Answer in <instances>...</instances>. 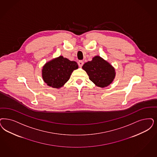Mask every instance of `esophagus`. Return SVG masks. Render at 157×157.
I'll return each instance as SVG.
<instances>
[{
  "mask_svg": "<svg viewBox=\"0 0 157 157\" xmlns=\"http://www.w3.org/2000/svg\"><path fill=\"white\" fill-rule=\"evenodd\" d=\"M83 64H84V62L83 61H79V62H78V65H79V67H82V65H83Z\"/></svg>",
  "mask_w": 157,
  "mask_h": 157,
  "instance_id": "1",
  "label": "esophagus"
}]
</instances>
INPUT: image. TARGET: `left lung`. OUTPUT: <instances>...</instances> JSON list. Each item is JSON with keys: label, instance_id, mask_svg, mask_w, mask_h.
Segmentation results:
<instances>
[{"label": "left lung", "instance_id": "left-lung-1", "mask_svg": "<svg viewBox=\"0 0 157 157\" xmlns=\"http://www.w3.org/2000/svg\"><path fill=\"white\" fill-rule=\"evenodd\" d=\"M82 68L86 72L90 80L101 88L109 86L115 78L114 67L99 56H94L92 61L85 63Z\"/></svg>", "mask_w": 157, "mask_h": 157}]
</instances>
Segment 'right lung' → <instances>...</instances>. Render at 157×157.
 Instances as JSON below:
<instances>
[{
    "instance_id": "1",
    "label": "right lung",
    "mask_w": 157,
    "mask_h": 157,
    "mask_svg": "<svg viewBox=\"0 0 157 157\" xmlns=\"http://www.w3.org/2000/svg\"><path fill=\"white\" fill-rule=\"evenodd\" d=\"M78 68L76 61L59 56L43 65L42 70L43 81L49 86L59 89L69 80L72 72Z\"/></svg>"
}]
</instances>
